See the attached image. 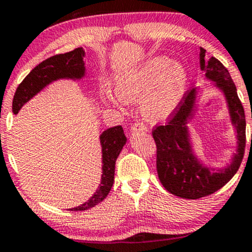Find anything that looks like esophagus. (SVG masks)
I'll return each mask as SVG.
<instances>
[{
	"mask_svg": "<svg viewBox=\"0 0 252 252\" xmlns=\"http://www.w3.org/2000/svg\"><path fill=\"white\" fill-rule=\"evenodd\" d=\"M131 130L132 132L134 131H137V130H142V131H147V126H144L143 123H141V122H136V123H134L132 124V126H131Z\"/></svg>",
	"mask_w": 252,
	"mask_h": 252,
	"instance_id": "esophagus-1",
	"label": "esophagus"
}]
</instances>
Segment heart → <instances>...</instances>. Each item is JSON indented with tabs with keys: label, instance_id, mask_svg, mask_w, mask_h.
<instances>
[{
	"label": "heart",
	"instance_id": "1",
	"mask_svg": "<svg viewBox=\"0 0 252 252\" xmlns=\"http://www.w3.org/2000/svg\"><path fill=\"white\" fill-rule=\"evenodd\" d=\"M186 89L187 72L167 57L153 58L116 84L118 98L130 104L142 102L141 112L152 123L168 120L180 105ZM105 99L115 102L110 94Z\"/></svg>",
	"mask_w": 252,
	"mask_h": 252
}]
</instances>
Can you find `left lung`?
I'll use <instances>...</instances> for the list:
<instances>
[{
    "label": "left lung",
    "mask_w": 252,
    "mask_h": 252,
    "mask_svg": "<svg viewBox=\"0 0 252 252\" xmlns=\"http://www.w3.org/2000/svg\"><path fill=\"white\" fill-rule=\"evenodd\" d=\"M200 47V68L226 98L231 122L237 131V153L224 169H211L198 160L190 144L187 123L195 111L196 90L185 94L180 105L164 126L153 130L156 143V169L162 186L169 193L185 199H199L220 189L241 166L245 149V115L232 78L215 57L207 59Z\"/></svg>",
    "instance_id": "8db88e82"
}]
</instances>
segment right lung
Instances as JSON below:
<instances>
[{"label": "right lung", "instance_id": "add662e5", "mask_svg": "<svg viewBox=\"0 0 252 252\" xmlns=\"http://www.w3.org/2000/svg\"><path fill=\"white\" fill-rule=\"evenodd\" d=\"M84 56H85V52L82 47H79L67 53L57 54L40 63L17 86L13 99L14 114H17L25 103H27L37 92L41 91L45 86L54 80L82 79L85 76ZM99 140L100 146H102L103 162V174L99 187L88 201L70 211H85L96 206L106 198L114 185L115 163L126 142V137L122 126H117L103 131L99 136Z\"/></svg>", "mask_w": 252, "mask_h": 252}]
</instances>
